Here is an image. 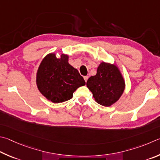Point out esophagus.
I'll return each mask as SVG.
<instances>
[{"mask_svg": "<svg viewBox=\"0 0 160 160\" xmlns=\"http://www.w3.org/2000/svg\"><path fill=\"white\" fill-rule=\"evenodd\" d=\"M88 78H89V77L88 76V75H87V76H84V80H85V82H87V81H88Z\"/></svg>", "mask_w": 160, "mask_h": 160, "instance_id": "obj_1", "label": "esophagus"}]
</instances>
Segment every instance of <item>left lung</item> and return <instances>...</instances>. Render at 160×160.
Wrapping results in <instances>:
<instances>
[{"label":"left lung","instance_id":"8db88e82","mask_svg":"<svg viewBox=\"0 0 160 160\" xmlns=\"http://www.w3.org/2000/svg\"><path fill=\"white\" fill-rule=\"evenodd\" d=\"M86 85L96 102L108 107L117 102L123 94L125 81L115 63L102 62L98 66L97 74L89 78Z\"/></svg>","mask_w":160,"mask_h":160}]
</instances>
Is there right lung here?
<instances>
[{
    "label": "right lung",
    "mask_w": 160,
    "mask_h": 160,
    "mask_svg": "<svg viewBox=\"0 0 160 160\" xmlns=\"http://www.w3.org/2000/svg\"><path fill=\"white\" fill-rule=\"evenodd\" d=\"M69 56L62 54L57 58L54 52L46 55L36 72V85L48 100L62 103L72 97L73 92L85 81L76 68L68 63Z\"/></svg>",
    "instance_id": "obj_1"
}]
</instances>
